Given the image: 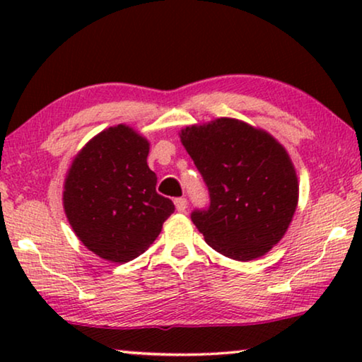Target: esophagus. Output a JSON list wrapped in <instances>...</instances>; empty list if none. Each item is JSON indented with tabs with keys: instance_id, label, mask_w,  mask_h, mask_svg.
I'll return each instance as SVG.
<instances>
[{
	"instance_id": "obj_1",
	"label": "esophagus",
	"mask_w": 362,
	"mask_h": 362,
	"mask_svg": "<svg viewBox=\"0 0 362 362\" xmlns=\"http://www.w3.org/2000/svg\"><path fill=\"white\" fill-rule=\"evenodd\" d=\"M175 206H176V209L180 211V212H185L186 207H187L186 197H176V199H175Z\"/></svg>"
}]
</instances>
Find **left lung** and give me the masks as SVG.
<instances>
[{
  "mask_svg": "<svg viewBox=\"0 0 362 362\" xmlns=\"http://www.w3.org/2000/svg\"><path fill=\"white\" fill-rule=\"evenodd\" d=\"M181 141L209 192V206L191 212L207 244L242 262L267 254L288 229L298 202L285 148L234 118L187 127Z\"/></svg>",
  "mask_w": 362,
  "mask_h": 362,
  "instance_id": "8db88e82",
  "label": "left lung"
}]
</instances>
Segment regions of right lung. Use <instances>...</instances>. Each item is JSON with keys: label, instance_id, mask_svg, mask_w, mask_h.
<instances>
[{"label": "right lung", "instance_id": "right-lung-1", "mask_svg": "<svg viewBox=\"0 0 362 362\" xmlns=\"http://www.w3.org/2000/svg\"><path fill=\"white\" fill-rule=\"evenodd\" d=\"M150 145L125 125L92 138L74 160L64 209L82 244L102 259L130 262L148 250L175 204L156 192Z\"/></svg>", "mask_w": 362, "mask_h": 362}]
</instances>
